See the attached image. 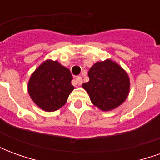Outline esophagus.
<instances>
[{
    "mask_svg": "<svg viewBox=\"0 0 160 160\" xmlns=\"http://www.w3.org/2000/svg\"><path fill=\"white\" fill-rule=\"evenodd\" d=\"M74 81H75V83L78 84V85H81V84H82V82H83L82 77H81V76H77L76 78H75Z\"/></svg>",
    "mask_w": 160,
    "mask_h": 160,
    "instance_id": "34e87169",
    "label": "esophagus"
}]
</instances>
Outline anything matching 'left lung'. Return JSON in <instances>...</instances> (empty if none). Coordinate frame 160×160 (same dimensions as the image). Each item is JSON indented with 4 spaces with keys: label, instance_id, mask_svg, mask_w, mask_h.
Listing matches in <instances>:
<instances>
[{
    "label": "left lung",
    "instance_id": "obj_1",
    "mask_svg": "<svg viewBox=\"0 0 160 160\" xmlns=\"http://www.w3.org/2000/svg\"><path fill=\"white\" fill-rule=\"evenodd\" d=\"M89 81L82 87L92 103L104 111H111L126 100L129 78L122 67L111 60L98 62L88 72Z\"/></svg>",
    "mask_w": 160,
    "mask_h": 160
}]
</instances>
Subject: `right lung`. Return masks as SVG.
Instances as JSON below:
<instances>
[{
  "mask_svg": "<svg viewBox=\"0 0 160 160\" xmlns=\"http://www.w3.org/2000/svg\"><path fill=\"white\" fill-rule=\"evenodd\" d=\"M73 76L68 68L58 62L47 60L32 74L28 92L35 104L45 111H55L66 104Z\"/></svg>",
  "mask_w": 160,
  "mask_h": 160,
  "instance_id": "obj_1",
  "label": "right lung"
}]
</instances>
